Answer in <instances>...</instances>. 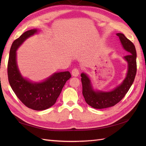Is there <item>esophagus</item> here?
Wrapping results in <instances>:
<instances>
[{"label": "esophagus", "mask_w": 146, "mask_h": 146, "mask_svg": "<svg viewBox=\"0 0 146 146\" xmlns=\"http://www.w3.org/2000/svg\"><path fill=\"white\" fill-rule=\"evenodd\" d=\"M72 75L74 77H77L79 75V69L78 68H74L72 70Z\"/></svg>", "instance_id": "34e87169"}]
</instances>
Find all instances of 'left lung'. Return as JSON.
Wrapping results in <instances>:
<instances>
[{
	"mask_svg": "<svg viewBox=\"0 0 146 146\" xmlns=\"http://www.w3.org/2000/svg\"><path fill=\"white\" fill-rule=\"evenodd\" d=\"M123 48L128 52L123 58L127 62L128 70L126 77L120 85L111 91H102L94 90L90 79L85 73L81 74L82 93L86 102L96 109L113 107L119 102L125 96L133 84L136 74V52L133 44L122 33H117Z\"/></svg>",
	"mask_w": 146,
	"mask_h": 146,
	"instance_id": "left-lung-1",
	"label": "left lung"
}]
</instances>
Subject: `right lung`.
I'll return each instance as SVG.
<instances>
[{
	"label": "right lung",
	"mask_w": 146,
	"mask_h": 146,
	"mask_svg": "<svg viewBox=\"0 0 146 146\" xmlns=\"http://www.w3.org/2000/svg\"><path fill=\"white\" fill-rule=\"evenodd\" d=\"M32 29L24 32L13 42L8 62V77L16 96L26 107L36 111L54 105L66 82L71 77L69 71L56 72L41 82H33L22 76L16 61V51L26 39L39 32Z\"/></svg>",
	"instance_id": "obj_1"
}]
</instances>
